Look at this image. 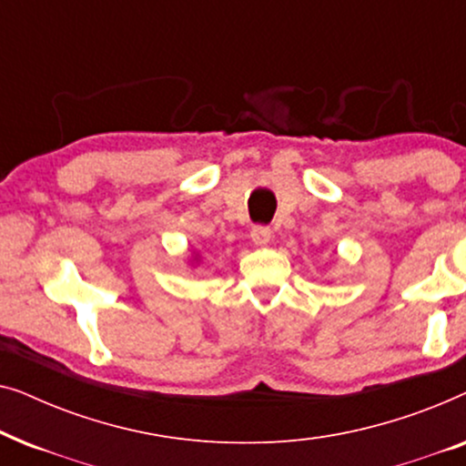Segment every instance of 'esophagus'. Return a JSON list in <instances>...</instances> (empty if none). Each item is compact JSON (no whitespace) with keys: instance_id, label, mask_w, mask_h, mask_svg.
<instances>
[{"instance_id":"obj_1","label":"esophagus","mask_w":466,"mask_h":466,"mask_svg":"<svg viewBox=\"0 0 466 466\" xmlns=\"http://www.w3.org/2000/svg\"><path fill=\"white\" fill-rule=\"evenodd\" d=\"M250 239L257 246H267L271 239V228L269 227H254L250 231Z\"/></svg>"}]
</instances>
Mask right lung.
I'll use <instances>...</instances> for the list:
<instances>
[{
    "instance_id": "1",
    "label": "right lung",
    "mask_w": 466,
    "mask_h": 466,
    "mask_svg": "<svg viewBox=\"0 0 466 466\" xmlns=\"http://www.w3.org/2000/svg\"><path fill=\"white\" fill-rule=\"evenodd\" d=\"M190 263H199V254H197V252H193V257H190Z\"/></svg>"
}]
</instances>
